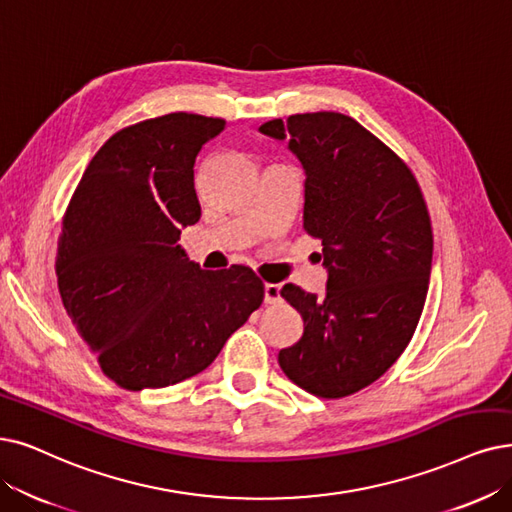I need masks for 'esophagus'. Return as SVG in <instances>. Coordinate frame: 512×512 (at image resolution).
I'll return each instance as SVG.
<instances>
[{"label": "esophagus", "instance_id": "obj_1", "mask_svg": "<svg viewBox=\"0 0 512 512\" xmlns=\"http://www.w3.org/2000/svg\"><path fill=\"white\" fill-rule=\"evenodd\" d=\"M281 302V285L267 283L264 285V304H279Z\"/></svg>", "mask_w": 512, "mask_h": 512}]
</instances>
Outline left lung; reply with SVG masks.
<instances>
[{"instance_id":"8db88e82","label":"left lung","mask_w":512,"mask_h":512,"mask_svg":"<svg viewBox=\"0 0 512 512\" xmlns=\"http://www.w3.org/2000/svg\"><path fill=\"white\" fill-rule=\"evenodd\" d=\"M300 159L304 231L323 245L325 296L285 283L302 338L279 351L283 374L323 399L376 382L410 344L433 264V229L405 161L349 115H290L258 128Z\"/></svg>"}]
</instances>
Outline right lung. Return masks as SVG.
<instances>
[{"instance_id":"right-lung-1","label":"right lung","mask_w":512,"mask_h":512,"mask_svg":"<svg viewBox=\"0 0 512 512\" xmlns=\"http://www.w3.org/2000/svg\"><path fill=\"white\" fill-rule=\"evenodd\" d=\"M227 121L170 113L113 134L63 218L56 275L100 370L126 391L187 380L258 309L264 283L241 264L203 271L178 245L201 216L195 159Z\"/></svg>"}]
</instances>
